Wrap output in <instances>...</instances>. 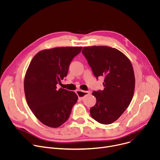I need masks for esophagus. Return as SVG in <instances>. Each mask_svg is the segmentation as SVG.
<instances>
[{
    "label": "esophagus",
    "mask_w": 160,
    "mask_h": 160,
    "mask_svg": "<svg viewBox=\"0 0 160 160\" xmlns=\"http://www.w3.org/2000/svg\"><path fill=\"white\" fill-rule=\"evenodd\" d=\"M76 92L78 96L79 99H80V100H82L85 97V96H87L90 94V91H83V90H77Z\"/></svg>",
    "instance_id": "obj_1"
}]
</instances>
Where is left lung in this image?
<instances>
[{
	"instance_id": "1",
	"label": "left lung",
	"mask_w": 160,
	"mask_h": 160,
	"mask_svg": "<svg viewBox=\"0 0 160 160\" xmlns=\"http://www.w3.org/2000/svg\"><path fill=\"white\" fill-rule=\"evenodd\" d=\"M82 54L98 80L104 77V90L94 91L96 98L90 115L98 122L108 125L116 121L129 106L134 93L135 76L128 58L107 46L85 47Z\"/></svg>"
}]
</instances>
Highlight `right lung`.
<instances>
[{
  "label": "right lung",
  "instance_id": "obj_1",
  "mask_svg": "<svg viewBox=\"0 0 160 160\" xmlns=\"http://www.w3.org/2000/svg\"><path fill=\"white\" fill-rule=\"evenodd\" d=\"M81 47H66L40 51L32 59L25 75L24 90L28 105L37 118L52 128L70 117L77 95L56 85L67 76L73 59Z\"/></svg>",
  "mask_w": 160,
  "mask_h": 160
}]
</instances>
